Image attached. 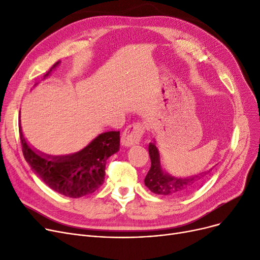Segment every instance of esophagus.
<instances>
[{"mask_svg":"<svg viewBox=\"0 0 260 260\" xmlns=\"http://www.w3.org/2000/svg\"><path fill=\"white\" fill-rule=\"evenodd\" d=\"M143 133H144V127L141 124H132L127 126L122 134V137H121L122 145L129 147V146L138 144Z\"/></svg>","mask_w":260,"mask_h":260,"instance_id":"esophagus-1","label":"esophagus"}]
</instances>
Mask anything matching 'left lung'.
Listing matches in <instances>:
<instances>
[{"label":"left lung","mask_w":260,"mask_h":260,"mask_svg":"<svg viewBox=\"0 0 260 260\" xmlns=\"http://www.w3.org/2000/svg\"><path fill=\"white\" fill-rule=\"evenodd\" d=\"M148 153L152 166L145 177L144 184L151 192L157 195L180 196L192 192L213 169L189 177H176L163 168L156 141L148 144Z\"/></svg>","instance_id":"8db88e82"}]
</instances>
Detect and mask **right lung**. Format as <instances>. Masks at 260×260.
Listing matches in <instances>:
<instances>
[{"instance_id": "add662e5", "label": "right lung", "mask_w": 260, "mask_h": 260, "mask_svg": "<svg viewBox=\"0 0 260 260\" xmlns=\"http://www.w3.org/2000/svg\"><path fill=\"white\" fill-rule=\"evenodd\" d=\"M60 64L61 61L54 63L43 79L48 78ZM19 131L24 158L34 173L57 193L71 198L89 195L103 184L106 160L120 148V132L112 131L99 134L77 153L53 156L38 151L28 143L21 122Z\"/></svg>"}]
</instances>
